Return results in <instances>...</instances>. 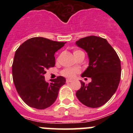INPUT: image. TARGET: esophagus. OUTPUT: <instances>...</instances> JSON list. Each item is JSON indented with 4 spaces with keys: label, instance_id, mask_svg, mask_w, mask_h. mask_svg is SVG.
<instances>
[{
    "label": "esophagus",
    "instance_id": "esophagus-1",
    "mask_svg": "<svg viewBox=\"0 0 133 133\" xmlns=\"http://www.w3.org/2000/svg\"><path fill=\"white\" fill-rule=\"evenodd\" d=\"M71 80L70 79H66V83H70V82H71Z\"/></svg>",
    "mask_w": 133,
    "mask_h": 133
}]
</instances>
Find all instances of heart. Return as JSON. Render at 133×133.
<instances>
[{
  "mask_svg": "<svg viewBox=\"0 0 133 133\" xmlns=\"http://www.w3.org/2000/svg\"><path fill=\"white\" fill-rule=\"evenodd\" d=\"M81 52V50H74V55H76V54L78 53V52ZM78 72V69H72V68H66V69H64V70H62L61 74L63 76L65 77H67V78H72V77L75 76V75L76 73Z\"/></svg>",
  "mask_w": 133,
  "mask_h": 133,
  "instance_id": "obj_1",
  "label": "heart"
}]
</instances>
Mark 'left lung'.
<instances>
[{
  "label": "left lung",
  "mask_w": 133,
  "mask_h": 133,
  "mask_svg": "<svg viewBox=\"0 0 133 133\" xmlns=\"http://www.w3.org/2000/svg\"><path fill=\"white\" fill-rule=\"evenodd\" d=\"M89 56V66L81 75L91 82L81 87L76 96L81 103L90 108L101 107L110 100L119 84L121 75V61L117 52L105 38L96 36L82 38L76 42Z\"/></svg>",
  "instance_id": "1"
}]
</instances>
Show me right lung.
<instances>
[{
    "instance_id": "obj_1",
    "label": "right lung",
    "mask_w": 133,
    "mask_h": 133,
    "mask_svg": "<svg viewBox=\"0 0 133 133\" xmlns=\"http://www.w3.org/2000/svg\"><path fill=\"white\" fill-rule=\"evenodd\" d=\"M65 43L43 37L27 40L16 50L12 63V78L16 90L29 107L44 109L51 106L58 97L64 77L45 81L46 70L55 65V53Z\"/></svg>"
}]
</instances>
